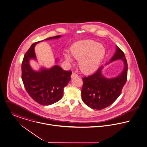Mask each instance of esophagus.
Listing matches in <instances>:
<instances>
[{"mask_svg": "<svg viewBox=\"0 0 147 147\" xmlns=\"http://www.w3.org/2000/svg\"><path fill=\"white\" fill-rule=\"evenodd\" d=\"M78 77V75L76 73H73L71 76V78H76V77Z\"/></svg>", "mask_w": 147, "mask_h": 147, "instance_id": "34e87169", "label": "esophagus"}]
</instances>
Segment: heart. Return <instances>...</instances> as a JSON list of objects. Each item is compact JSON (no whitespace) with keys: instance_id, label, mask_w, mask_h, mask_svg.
<instances>
[{"instance_id":"1","label":"heart","mask_w":147,"mask_h":147,"mask_svg":"<svg viewBox=\"0 0 147 147\" xmlns=\"http://www.w3.org/2000/svg\"><path fill=\"white\" fill-rule=\"evenodd\" d=\"M70 50L73 57L80 60L79 65L81 71L87 74L93 73L98 68L105 55L104 47L93 40L77 42ZM65 58L69 61H72L68 55H65Z\"/></svg>"}]
</instances>
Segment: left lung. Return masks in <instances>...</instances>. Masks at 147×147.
Segmentation results:
<instances>
[{
    "label": "left lung",
    "instance_id": "obj_1",
    "mask_svg": "<svg viewBox=\"0 0 147 147\" xmlns=\"http://www.w3.org/2000/svg\"><path fill=\"white\" fill-rule=\"evenodd\" d=\"M121 59L124 69L117 77L108 79L102 74L103 66L93 74L83 78L82 99L92 109L100 110L112 105L121 93L127 76V64L124 52L117 46L110 62Z\"/></svg>",
    "mask_w": 147,
    "mask_h": 147
}]
</instances>
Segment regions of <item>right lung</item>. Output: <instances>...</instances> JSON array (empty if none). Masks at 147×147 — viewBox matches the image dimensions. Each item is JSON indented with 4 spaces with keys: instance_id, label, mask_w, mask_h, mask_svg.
<instances>
[{
    "instance_id": "obj_1",
    "label": "right lung",
    "mask_w": 147,
    "mask_h": 147,
    "mask_svg": "<svg viewBox=\"0 0 147 147\" xmlns=\"http://www.w3.org/2000/svg\"><path fill=\"white\" fill-rule=\"evenodd\" d=\"M60 37L59 35L44 40ZM42 41L34 42L26 53L22 63V79L26 90L34 100L42 105H50L63 97L64 88L71 80V71L64 70L59 65L49 69L42 68L38 71L31 68L30 60L36 59L34 46Z\"/></svg>"
}]
</instances>
